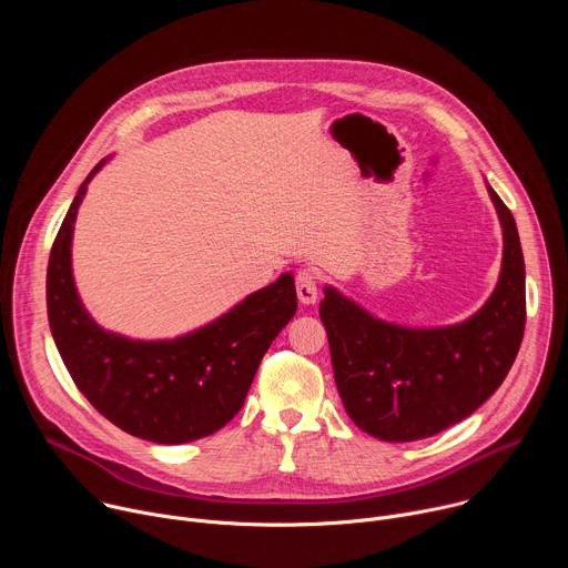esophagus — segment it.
Returning <instances> with one entry per match:
<instances>
[{"label": "esophagus", "instance_id": "34e87169", "mask_svg": "<svg viewBox=\"0 0 568 568\" xmlns=\"http://www.w3.org/2000/svg\"><path fill=\"white\" fill-rule=\"evenodd\" d=\"M296 294L303 305H312L318 296V278L312 270H301L296 274Z\"/></svg>", "mask_w": 568, "mask_h": 568}]
</instances>
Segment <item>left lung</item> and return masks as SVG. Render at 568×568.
Wrapping results in <instances>:
<instances>
[{
	"label": "left lung",
	"instance_id": "obj_1",
	"mask_svg": "<svg viewBox=\"0 0 568 568\" xmlns=\"http://www.w3.org/2000/svg\"><path fill=\"white\" fill-rule=\"evenodd\" d=\"M504 226V267L490 296L458 326L412 331L373 318L326 290L335 382L351 420L386 443L440 434L474 414L506 379L526 328V267L515 217L488 186Z\"/></svg>",
	"mask_w": 568,
	"mask_h": 568
}]
</instances>
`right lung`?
Segmentation results:
<instances>
[{
  "mask_svg": "<svg viewBox=\"0 0 568 568\" xmlns=\"http://www.w3.org/2000/svg\"><path fill=\"white\" fill-rule=\"evenodd\" d=\"M53 240L47 312L60 357L92 407L130 436L180 445L215 434L245 404L263 355L296 312L294 276L247 296L211 326L173 342H130L101 331L71 278V231L90 180Z\"/></svg>",
  "mask_w": 568,
  "mask_h": 568,
  "instance_id": "1",
  "label": "right lung"
}]
</instances>
